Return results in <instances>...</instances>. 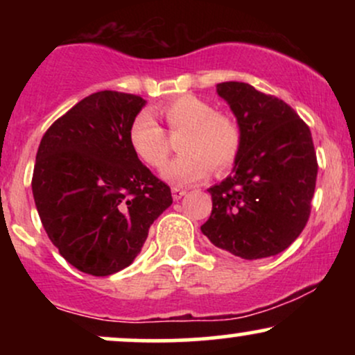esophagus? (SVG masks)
<instances>
[{
    "label": "esophagus",
    "instance_id": "esophagus-1",
    "mask_svg": "<svg viewBox=\"0 0 355 355\" xmlns=\"http://www.w3.org/2000/svg\"><path fill=\"white\" fill-rule=\"evenodd\" d=\"M185 193H187V190H185V189H180V187H173V189H172V197H173V200H180V198H182Z\"/></svg>",
    "mask_w": 355,
    "mask_h": 355
}]
</instances>
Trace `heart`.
Returning <instances> with one entry per match:
<instances>
[{"instance_id": "1", "label": "heart", "mask_w": 355, "mask_h": 355, "mask_svg": "<svg viewBox=\"0 0 355 355\" xmlns=\"http://www.w3.org/2000/svg\"><path fill=\"white\" fill-rule=\"evenodd\" d=\"M157 110L165 118L170 132H183L178 140L182 155L162 170V177L166 182L173 185L200 182L210 173L211 166L222 172L237 160L239 125L227 113L214 112L207 100L195 95H180L162 103ZM128 140L138 160L150 168H160L168 158V137L152 113L141 112L133 120Z\"/></svg>"}]
</instances>
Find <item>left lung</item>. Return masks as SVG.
I'll return each instance as SVG.
<instances>
[{
  "instance_id": "obj_1",
  "label": "left lung",
  "mask_w": 355,
  "mask_h": 355,
  "mask_svg": "<svg viewBox=\"0 0 355 355\" xmlns=\"http://www.w3.org/2000/svg\"><path fill=\"white\" fill-rule=\"evenodd\" d=\"M240 130L232 175L210 187L200 227L215 247L245 260L284 252L311 215L317 157L309 126L282 100L242 81L217 85Z\"/></svg>"
}]
</instances>
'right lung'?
I'll return each instance as SVG.
<instances>
[{
    "label": "right lung",
    "mask_w": 355,
    "mask_h": 355,
    "mask_svg": "<svg viewBox=\"0 0 355 355\" xmlns=\"http://www.w3.org/2000/svg\"><path fill=\"white\" fill-rule=\"evenodd\" d=\"M145 103L130 93H93L60 116L38 146L36 210L61 257L85 274L128 267L173 202L170 187L130 146V126Z\"/></svg>",
    "instance_id": "obj_1"
}]
</instances>
